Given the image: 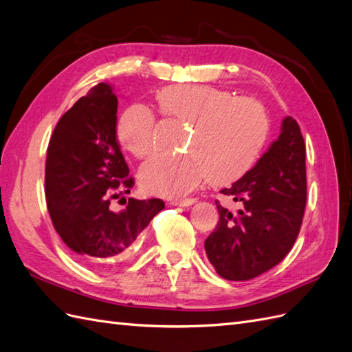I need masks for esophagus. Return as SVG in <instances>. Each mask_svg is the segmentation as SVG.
<instances>
[{
  "instance_id": "esophagus-1",
  "label": "esophagus",
  "mask_w": 352,
  "mask_h": 352,
  "mask_svg": "<svg viewBox=\"0 0 352 352\" xmlns=\"http://www.w3.org/2000/svg\"><path fill=\"white\" fill-rule=\"evenodd\" d=\"M196 202V199H192V197H188V199H175L170 202V205L174 206H190Z\"/></svg>"
}]
</instances>
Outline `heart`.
<instances>
[{"label": "heart", "mask_w": 352, "mask_h": 352, "mask_svg": "<svg viewBox=\"0 0 352 352\" xmlns=\"http://www.w3.org/2000/svg\"><path fill=\"white\" fill-rule=\"evenodd\" d=\"M160 110L190 123L183 155L157 153L140 169L147 192L179 197L210 177L212 184H229L254 165L269 133L263 104L250 96H233L210 85H175L157 92ZM117 137L135 157L148 156L156 141V117L147 105L126 108Z\"/></svg>", "instance_id": "obj_1"}]
</instances>
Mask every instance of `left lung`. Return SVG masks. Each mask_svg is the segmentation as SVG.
I'll use <instances>...</instances> for the list:
<instances>
[{"instance_id":"obj_1","label":"left lung","mask_w":352,"mask_h":352,"mask_svg":"<svg viewBox=\"0 0 352 352\" xmlns=\"http://www.w3.org/2000/svg\"><path fill=\"white\" fill-rule=\"evenodd\" d=\"M241 205L236 214L217 204L220 221L205 239L217 274L247 281L276 266L299 235L306 205L305 141L299 124L287 116L281 133L254 168L223 188Z\"/></svg>"}]
</instances>
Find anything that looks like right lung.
Instances as JSON below:
<instances>
[{
  "instance_id": "right-lung-1",
  "label": "right lung",
  "mask_w": 352,
  "mask_h": 352,
  "mask_svg": "<svg viewBox=\"0 0 352 352\" xmlns=\"http://www.w3.org/2000/svg\"><path fill=\"white\" fill-rule=\"evenodd\" d=\"M117 96L99 83L60 117L47 148L46 201L56 232L83 263L102 269L124 254L165 208L162 199L129 197L122 211L110 201L129 193L133 178L116 137Z\"/></svg>"
}]
</instances>
